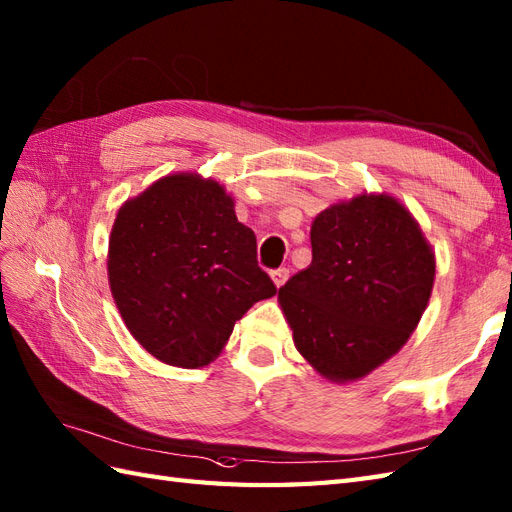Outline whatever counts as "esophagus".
<instances>
[{
  "label": "esophagus",
  "mask_w": 512,
  "mask_h": 512,
  "mask_svg": "<svg viewBox=\"0 0 512 512\" xmlns=\"http://www.w3.org/2000/svg\"><path fill=\"white\" fill-rule=\"evenodd\" d=\"M289 276H291V271H289V267H280V269H276V271H271V278H273V282H276V286L280 289V286L289 280Z\"/></svg>",
  "instance_id": "esophagus-1"
}]
</instances>
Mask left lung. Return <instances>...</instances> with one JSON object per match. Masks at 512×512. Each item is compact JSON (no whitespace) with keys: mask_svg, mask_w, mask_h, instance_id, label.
Listing matches in <instances>:
<instances>
[{"mask_svg":"<svg viewBox=\"0 0 512 512\" xmlns=\"http://www.w3.org/2000/svg\"><path fill=\"white\" fill-rule=\"evenodd\" d=\"M313 263L280 286L297 352L321 376H367L413 334L428 306L434 254L389 195L323 210L310 230Z\"/></svg>","mask_w":512,"mask_h":512,"instance_id":"left-lung-1","label":"left lung"}]
</instances>
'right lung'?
I'll use <instances>...</instances> for the list:
<instances>
[{
    "mask_svg": "<svg viewBox=\"0 0 512 512\" xmlns=\"http://www.w3.org/2000/svg\"><path fill=\"white\" fill-rule=\"evenodd\" d=\"M108 247L123 321L173 367L215 360L234 323L278 291L258 267L256 236L236 219L232 197L195 173L162 178L123 204Z\"/></svg>",
    "mask_w": 512,
    "mask_h": 512,
    "instance_id": "add662e5",
    "label": "right lung"
}]
</instances>
